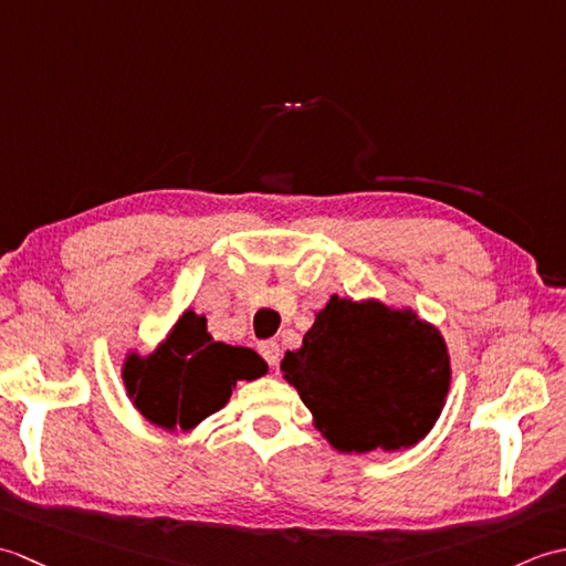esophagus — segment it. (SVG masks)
I'll return each instance as SVG.
<instances>
[{"mask_svg":"<svg viewBox=\"0 0 566 566\" xmlns=\"http://www.w3.org/2000/svg\"><path fill=\"white\" fill-rule=\"evenodd\" d=\"M260 355L268 359V365L276 367L280 365V357H282V350H280V343L276 340H264L260 343Z\"/></svg>","mask_w":566,"mask_h":566,"instance_id":"1","label":"esophagus"}]
</instances>
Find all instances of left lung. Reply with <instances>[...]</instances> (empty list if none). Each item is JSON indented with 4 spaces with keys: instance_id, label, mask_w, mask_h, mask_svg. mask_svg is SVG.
<instances>
[{
    "instance_id": "1",
    "label": "left lung",
    "mask_w": 566,
    "mask_h": 566,
    "mask_svg": "<svg viewBox=\"0 0 566 566\" xmlns=\"http://www.w3.org/2000/svg\"><path fill=\"white\" fill-rule=\"evenodd\" d=\"M282 371L340 452L411 448L436 426L450 387L436 328L411 311L338 296Z\"/></svg>"
}]
</instances>
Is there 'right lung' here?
<instances>
[{
	"instance_id": "add662e5",
	"label": "right lung",
	"mask_w": 566,
	"mask_h": 566,
	"mask_svg": "<svg viewBox=\"0 0 566 566\" xmlns=\"http://www.w3.org/2000/svg\"><path fill=\"white\" fill-rule=\"evenodd\" d=\"M268 371L250 347L213 343L207 318L185 311L160 350L128 357L124 381L138 411L160 428H195L231 399L238 379H258Z\"/></svg>"
}]
</instances>
